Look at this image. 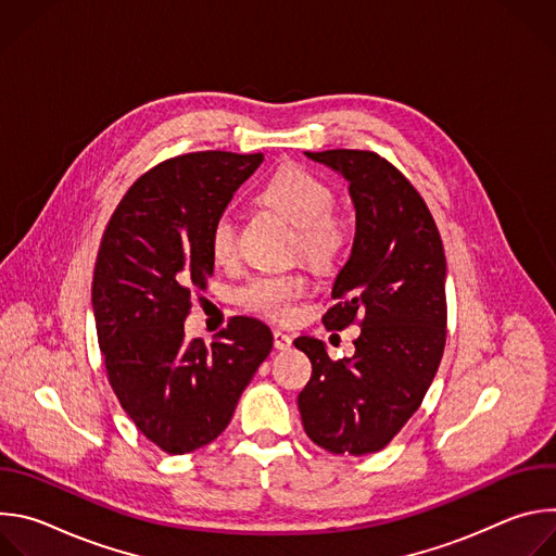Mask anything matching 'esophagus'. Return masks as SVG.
<instances>
[{"mask_svg": "<svg viewBox=\"0 0 556 556\" xmlns=\"http://www.w3.org/2000/svg\"><path fill=\"white\" fill-rule=\"evenodd\" d=\"M273 339H275V350H290L292 345V337L281 330H273Z\"/></svg>", "mask_w": 556, "mask_h": 556, "instance_id": "1", "label": "esophagus"}]
</instances>
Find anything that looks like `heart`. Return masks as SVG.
Returning a JSON list of instances; mask_svg holds the SVG:
<instances>
[{
  "label": "heart",
  "mask_w": 556,
  "mask_h": 556,
  "mask_svg": "<svg viewBox=\"0 0 556 556\" xmlns=\"http://www.w3.org/2000/svg\"><path fill=\"white\" fill-rule=\"evenodd\" d=\"M262 200L296 226V255L316 268H326L337 260L345 242V226L332 211L334 191L324 178L303 167L286 165L264 185ZM208 251L222 266L232 264L240 255L237 226L228 211L219 213L211 224ZM305 290V275L270 273L247 281L237 290V301L273 321H288Z\"/></svg>",
  "instance_id": "b5f03b06"
}]
</instances>
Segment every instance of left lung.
Returning <instances> with one entry per match:
<instances>
[{"instance_id": "8db88e82", "label": "left lung", "mask_w": 556, "mask_h": 556, "mask_svg": "<svg viewBox=\"0 0 556 556\" xmlns=\"http://www.w3.org/2000/svg\"><path fill=\"white\" fill-rule=\"evenodd\" d=\"M350 182L356 235L324 314L328 330L361 324L354 356L332 361L319 339L294 341L312 363L299 393L307 438L337 455L384 448L418 412L446 343V257L433 215L384 157L307 151Z\"/></svg>"}]
</instances>
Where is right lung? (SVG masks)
<instances>
[{
	"label": "right lung",
	"instance_id": "add662e5",
	"mask_svg": "<svg viewBox=\"0 0 556 556\" xmlns=\"http://www.w3.org/2000/svg\"><path fill=\"white\" fill-rule=\"evenodd\" d=\"M264 153H185L140 176L103 232L92 307L108 380L138 431L169 455L213 442L273 350V332L232 316L206 345L185 339L215 260L213 219Z\"/></svg>",
	"mask_w": 556,
	"mask_h": 556
}]
</instances>
